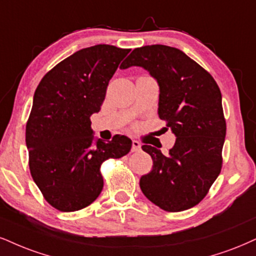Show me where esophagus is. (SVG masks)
<instances>
[{"instance_id": "34e87169", "label": "esophagus", "mask_w": 256, "mask_h": 256, "mask_svg": "<svg viewBox=\"0 0 256 256\" xmlns=\"http://www.w3.org/2000/svg\"><path fill=\"white\" fill-rule=\"evenodd\" d=\"M141 150V144L138 140H133L132 142V152H138Z\"/></svg>"}]
</instances>
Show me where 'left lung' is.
<instances>
[{
    "label": "left lung",
    "mask_w": 256,
    "mask_h": 256,
    "mask_svg": "<svg viewBox=\"0 0 256 256\" xmlns=\"http://www.w3.org/2000/svg\"><path fill=\"white\" fill-rule=\"evenodd\" d=\"M141 66L159 84V118L176 136L168 154L150 144L152 171L140 188L168 212L188 210L209 192L222 170L226 118L222 94L209 72L180 50L165 45L133 50L120 68Z\"/></svg>",
    "instance_id": "8db88e82"
}]
</instances>
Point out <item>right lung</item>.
I'll return each instance as SVG.
<instances>
[{
    "instance_id": "add662e5",
    "label": "right lung",
    "mask_w": 256,
    "mask_h": 256,
    "mask_svg": "<svg viewBox=\"0 0 256 256\" xmlns=\"http://www.w3.org/2000/svg\"><path fill=\"white\" fill-rule=\"evenodd\" d=\"M129 52L112 45L80 50L47 72L34 92L26 124L28 164L44 198L56 210L72 212L92 203L103 188L100 165L130 150L124 135L94 144L90 121Z\"/></svg>"
}]
</instances>
